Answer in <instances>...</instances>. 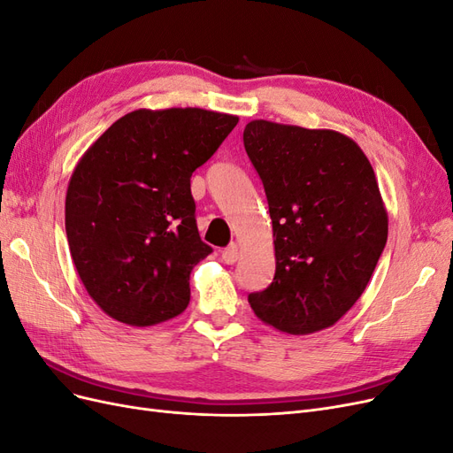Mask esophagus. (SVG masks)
Instances as JSON below:
<instances>
[{
    "label": "esophagus",
    "mask_w": 453,
    "mask_h": 453,
    "mask_svg": "<svg viewBox=\"0 0 453 453\" xmlns=\"http://www.w3.org/2000/svg\"><path fill=\"white\" fill-rule=\"evenodd\" d=\"M221 255H223V260L226 265H234V263H238V258H240V251H238L234 243H230L228 248H225Z\"/></svg>",
    "instance_id": "obj_1"
}]
</instances>
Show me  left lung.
<instances>
[{
  "mask_svg": "<svg viewBox=\"0 0 453 453\" xmlns=\"http://www.w3.org/2000/svg\"><path fill=\"white\" fill-rule=\"evenodd\" d=\"M243 147L265 187L276 250L273 281L250 304L287 334L331 326L357 303L388 242L374 170L333 130L251 120Z\"/></svg>",
  "mask_w": 453,
  "mask_h": 453,
  "instance_id": "left-lung-1",
  "label": "left lung"
}]
</instances>
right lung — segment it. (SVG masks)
Listing matches in <instances>:
<instances>
[{
  "instance_id": "1",
  "label": "right lung",
  "mask_w": 453,
  "mask_h": 453,
  "mask_svg": "<svg viewBox=\"0 0 453 453\" xmlns=\"http://www.w3.org/2000/svg\"><path fill=\"white\" fill-rule=\"evenodd\" d=\"M238 117L198 107L138 109L79 160L65 195V234L85 289L113 319L149 326L180 315L190 272L213 250L196 226L190 175Z\"/></svg>"
}]
</instances>
